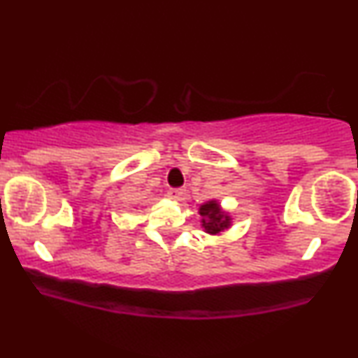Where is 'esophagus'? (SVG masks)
I'll return each instance as SVG.
<instances>
[{"mask_svg": "<svg viewBox=\"0 0 358 358\" xmlns=\"http://www.w3.org/2000/svg\"><path fill=\"white\" fill-rule=\"evenodd\" d=\"M185 195V190L183 188H171V190H168L166 196L170 200H175V202H178V200H182Z\"/></svg>", "mask_w": 358, "mask_h": 358, "instance_id": "1", "label": "esophagus"}]
</instances>
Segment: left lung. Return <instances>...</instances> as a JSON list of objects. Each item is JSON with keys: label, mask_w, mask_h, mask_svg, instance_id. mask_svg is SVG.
I'll return each mask as SVG.
<instances>
[{"label": "left lung", "mask_w": 358, "mask_h": 358, "mask_svg": "<svg viewBox=\"0 0 358 358\" xmlns=\"http://www.w3.org/2000/svg\"><path fill=\"white\" fill-rule=\"evenodd\" d=\"M199 213L202 215V227L207 234L217 236V234L224 232L225 229L231 227V217H229L227 212L222 210L217 200L205 202L199 208Z\"/></svg>", "instance_id": "obj_1"}]
</instances>
